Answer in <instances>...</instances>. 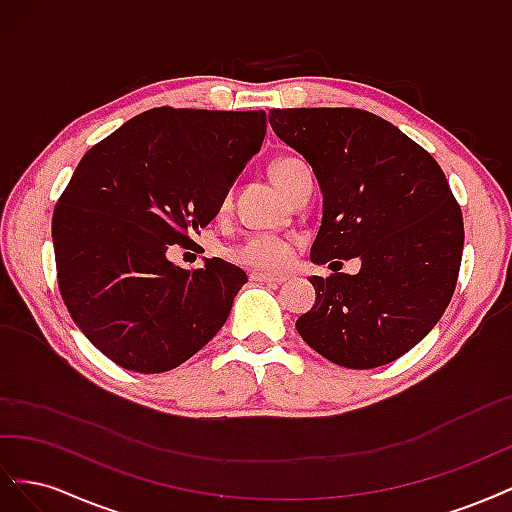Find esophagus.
Listing matches in <instances>:
<instances>
[{
  "label": "esophagus",
  "mask_w": 512,
  "mask_h": 512,
  "mask_svg": "<svg viewBox=\"0 0 512 512\" xmlns=\"http://www.w3.org/2000/svg\"><path fill=\"white\" fill-rule=\"evenodd\" d=\"M250 277L256 282H269V284H284L288 280V275L284 273H267V271H254Z\"/></svg>",
  "instance_id": "obj_1"
}]
</instances>
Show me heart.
Masks as SVG:
<instances>
[{
	"label": "heart",
	"mask_w": 512,
	"mask_h": 512,
	"mask_svg": "<svg viewBox=\"0 0 512 512\" xmlns=\"http://www.w3.org/2000/svg\"><path fill=\"white\" fill-rule=\"evenodd\" d=\"M271 173L277 185L288 194L290 188L299 179L312 175V170L301 160V158H292L284 156L277 158L271 164ZM228 196L222 200V209L228 207ZM294 252V241L286 235H275V232H256V235H250L245 241H241L235 250L230 252L232 260L239 262V265L245 267H254V269H282L286 267Z\"/></svg>",
	"instance_id": "b5f03b06"
}]
</instances>
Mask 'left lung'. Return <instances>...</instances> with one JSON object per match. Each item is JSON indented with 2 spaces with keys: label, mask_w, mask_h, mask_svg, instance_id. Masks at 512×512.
I'll return each instance as SVG.
<instances>
[{
  "label": "left lung",
  "mask_w": 512,
  "mask_h": 512,
  "mask_svg": "<svg viewBox=\"0 0 512 512\" xmlns=\"http://www.w3.org/2000/svg\"><path fill=\"white\" fill-rule=\"evenodd\" d=\"M269 123L320 183L312 260H361L356 275L309 277L316 303L299 335L348 369L399 359L436 327L459 277L463 215L440 164L363 108H271Z\"/></svg>",
  "instance_id": "1"
}]
</instances>
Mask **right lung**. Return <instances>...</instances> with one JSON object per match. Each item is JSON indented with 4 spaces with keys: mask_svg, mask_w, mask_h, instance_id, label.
<instances>
[{
    "mask_svg": "<svg viewBox=\"0 0 512 512\" xmlns=\"http://www.w3.org/2000/svg\"><path fill=\"white\" fill-rule=\"evenodd\" d=\"M267 132L265 111L151 108L91 147L53 213L61 299L104 356L162 374L218 333L243 269L185 271L170 245L200 235Z\"/></svg>",
    "mask_w": 512,
    "mask_h": 512,
    "instance_id": "obj_1",
    "label": "right lung"
}]
</instances>
